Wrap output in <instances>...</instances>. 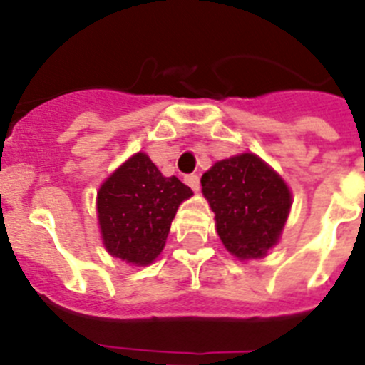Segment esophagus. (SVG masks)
<instances>
[{"label":"esophagus","instance_id":"1","mask_svg":"<svg viewBox=\"0 0 365 365\" xmlns=\"http://www.w3.org/2000/svg\"><path fill=\"white\" fill-rule=\"evenodd\" d=\"M185 183L192 190H198L200 189V176L198 175H187L185 176Z\"/></svg>","mask_w":365,"mask_h":365}]
</instances>
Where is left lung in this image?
<instances>
[{"label": "left lung", "instance_id": "8db88e82", "mask_svg": "<svg viewBox=\"0 0 365 365\" xmlns=\"http://www.w3.org/2000/svg\"><path fill=\"white\" fill-rule=\"evenodd\" d=\"M202 192L225 249L240 260L262 258L277 245L291 209L284 180L258 156L238 154L202 176Z\"/></svg>", "mask_w": 365, "mask_h": 365}]
</instances>
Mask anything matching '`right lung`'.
I'll use <instances>...</instances> for the list:
<instances>
[{
  "mask_svg": "<svg viewBox=\"0 0 365 365\" xmlns=\"http://www.w3.org/2000/svg\"><path fill=\"white\" fill-rule=\"evenodd\" d=\"M190 196V187L176 176L165 178L147 154H134L98 192L105 249L129 264H153L165 245L180 203Z\"/></svg>",
  "mask_w": 365,
  "mask_h": 365,
  "instance_id": "right-lung-1",
  "label": "right lung"
}]
</instances>
